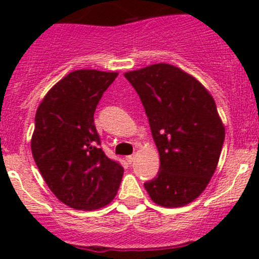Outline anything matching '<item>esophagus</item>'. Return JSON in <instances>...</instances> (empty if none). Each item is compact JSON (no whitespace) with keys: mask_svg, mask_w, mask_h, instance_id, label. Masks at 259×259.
Segmentation results:
<instances>
[{"mask_svg":"<svg viewBox=\"0 0 259 259\" xmlns=\"http://www.w3.org/2000/svg\"><path fill=\"white\" fill-rule=\"evenodd\" d=\"M125 159H127L128 163H132V162L135 161V155H128V157L125 158Z\"/></svg>","mask_w":259,"mask_h":259,"instance_id":"1","label":"esophagus"}]
</instances>
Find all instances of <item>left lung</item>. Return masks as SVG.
<instances>
[{"instance_id": "8db88e82", "label": "left lung", "mask_w": 259, "mask_h": 259, "mask_svg": "<svg viewBox=\"0 0 259 259\" xmlns=\"http://www.w3.org/2000/svg\"><path fill=\"white\" fill-rule=\"evenodd\" d=\"M124 76L140 96L161 161L144 187L161 206H184L205 191L221 157L226 131L214 98L197 79L168 63Z\"/></svg>"}]
</instances>
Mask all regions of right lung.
<instances>
[{
    "label": "right lung",
    "instance_id": "right-lung-1",
    "mask_svg": "<svg viewBox=\"0 0 259 259\" xmlns=\"http://www.w3.org/2000/svg\"><path fill=\"white\" fill-rule=\"evenodd\" d=\"M118 72L76 70L41 101L31 149L50 191L76 210H96L115 197L123 167L100 148L95 110Z\"/></svg>",
    "mask_w": 259,
    "mask_h": 259
}]
</instances>
